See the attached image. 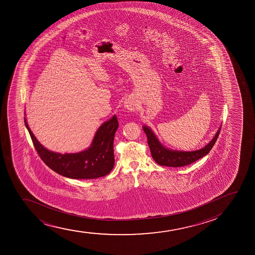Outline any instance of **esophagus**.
I'll return each mask as SVG.
<instances>
[{
	"label": "esophagus",
	"mask_w": 255,
	"mask_h": 255,
	"mask_svg": "<svg viewBox=\"0 0 255 255\" xmlns=\"http://www.w3.org/2000/svg\"><path fill=\"white\" fill-rule=\"evenodd\" d=\"M124 106H125V108H126L127 110H128L130 112H135V110L137 108L136 103H135L133 100H130V99L125 100Z\"/></svg>",
	"instance_id": "34e87169"
}]
</instances>
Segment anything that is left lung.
<instances>
[{
	"instance_id": "1",
	"label": "left lung",
	"mask_w": 255,
	"mask_h": 255,
	"mask_svg": "<svg viewBox=\"0 0 255 255\" xmlns=\"http://www.w3.org/2000/svg\"><path fill=\"white\" fill-rule=\"evenodd\" d=\"M221 126L216 132L214 138L209 143L198 150L194 151H180V150H173L164 147L160 141L157 139L152 132V130L147 126L143 127V132L147 136V142L149 145L150 153L152 158L161 166L166 167H184L189 164L193 163L195 161L199 160L206 155H208L212 148L214 147L217 138L220 134Z\"/></svg>"
}]
</instances>
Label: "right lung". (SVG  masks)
Here are the masks:
<instances>
[{
    "mask_svg": "<svg viewBox=\"0 0 255 255\" xmlns=\"http://www.w3.org/2000/svg\"><path fill=\"white\" fill-rule=\"evenodd\" d=\"M24 123L41 160L60 175L70 179H97L107 175L114 167L113 142L119 126L117 116L100 127L88 149L70 154L53 152L44 148L33 134L25 118Z\"/></svg>",
    "mask_w": 255,
    "mask_h": 255,
    "instance_id": "right-lung-1",
    "label": "right lung"
}]
</instances>
